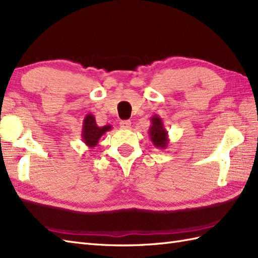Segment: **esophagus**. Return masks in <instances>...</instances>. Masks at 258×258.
<instances>
[{
    "label": "esophagus",
    "mask_w": 258,
    "mask_h": 258,
    "mask_svg": "<svg viewBox=\"0 0 258 258\" xmlns=\"http://www.w3.org/2000/svg\"><path fill=\"white\" fill-rule=\"evenodd\" d=\"M119 126L123 128H130L131 127V121L126 119V121H121L119 122Z\"/></svg>",
    "instance_id": "esophagus-1"
}]
</instances>
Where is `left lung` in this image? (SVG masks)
I'll use <instances>...</instances> for the list:
<instances>
[{
    "instance_id": "obj_1",
    "label": "left lung",
    "mask_w": 258,
    "mask_h": 258,
    "mask_svg": "<svg viewBox=\"0 0 258 258\" xmlns=\"http://www.w3.org/2000/svg\"><path fill=\"white\" fill-rule=\"evenodd\" d=\"M152 125L148 130L149 137L153 145L160 149H165L168 146L169 139H168V132L165 128L163 118L159 117L157 114H155L151 117Z\"/></svg>"
}]
</instances>
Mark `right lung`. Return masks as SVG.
I'll list each match as a JSON object with an SVG mask.
<instances>
[{"mask_svg": "<svg viewBox=\"0 0 258 258\" xmlns=\"http://www.w3.org/2000/svg\"><path fill=\"white\" fill-rule=\"evenodd\" d=\"M111 130V125L99 126L97 122H95L94 115L91 114V113H89V114H87L86 117L83 118L81 139L89 148H93L98 145L101 137L103 136L106 132H109Z\"/></svg>", "mask_w": 258, "mask_h": 258, "instance_id": "right-lung-1", "label": "right lung"}]
</instances>
